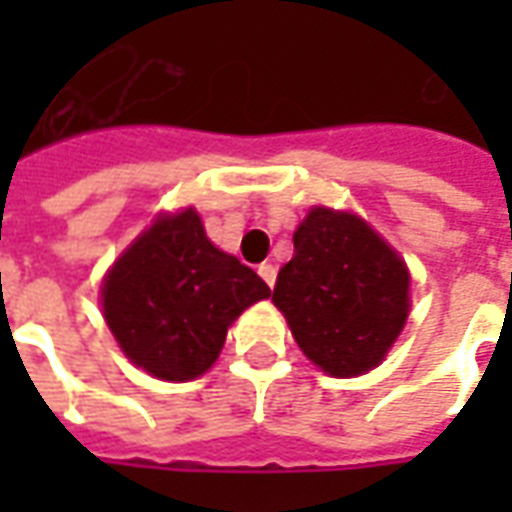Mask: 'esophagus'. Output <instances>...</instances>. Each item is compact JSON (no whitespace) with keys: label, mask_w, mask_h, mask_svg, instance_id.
<instances>
[{"label":"esophagus","mask_w":512,"mask_h":512,"mask_svg":"<svg viewBox=\"0 0 512 512\" xmlns=\"http://www.w3.org/2000/svg\"><path fill=\"white\" fill-rule=\"evenodd\" d=\"M257 274L263 277V282H266L268 288H274V282H277V266H274V263H263V266L257 268Z\"/></svg>","instance_id":"34e87169"}]
</instances>
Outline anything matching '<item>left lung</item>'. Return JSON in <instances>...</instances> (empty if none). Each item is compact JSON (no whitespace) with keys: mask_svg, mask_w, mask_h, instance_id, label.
Returning <instances> with one entry per match:
<instances>
[{"mask_svg":"<svg viewBox=\"0 0 512 512\" xmlns=\"http://www.w3.org/2000/svg\"><path fill=\"white\" fill-rule=\"evenodd\" d=\"M408 268L354 213L312 208L293 233L271 301L299 348L334 378L384 362L408 318Z\"/></svg>","mask_w":512,"mask_h":512,"instance_id":"obj_1","label":"left lung"}]
</instances>
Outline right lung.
Wrapping results in <instances>:
<instances>
[{
    "mask_svg": "<svg viewBox=\"0 0 512 512\" xmlns=\"http://www.w3.org/2000/svg\"><path fill=\"white\" fill-rule=\"evenodd\" d=\"M268 296L252 268L208 241L194 208L158 216L101 288L123 354L164 381L202 376L219 359L230 323Z\"/></svg>",
    "mask_w": 512,
    "mask_h": 512,
    "instance_id": "add662e5",
    "label": "right lung"
}]
</instances>
